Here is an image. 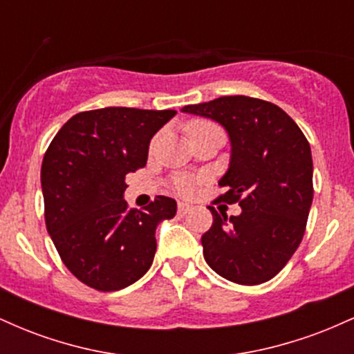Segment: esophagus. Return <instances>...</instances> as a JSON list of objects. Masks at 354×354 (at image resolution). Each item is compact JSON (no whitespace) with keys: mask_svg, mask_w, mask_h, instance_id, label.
<instances>
[{"mask_svg":"<svg viewBox=\"0 0 354 354\" xmlns=\"http://www.w3.org/2000/svg\"><path fill=\"white\" fill-rule=\"evenodd\" d=\"M189 209H191V206L188 205V203H180V205H178V214H181V216H185Z\"/></svg>","mask_w":354,"mask_h":354,"instance_id":"1","label":"esophagus"}]
</instances>
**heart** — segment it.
<instances>
[{"label":"heart","instance_id":"heart-1","mask_svg":"<svg viewBox=\"0 0 354 354\" xmlns=\"http://www.w3.org/2000/svg\"><path fill=\"white\" fill-rule=\"evenodd\" d=\"M211 126H216V124L209 123V121L206 120H194L191 121L186 129H188V135H193V133L211 128ZM173 189L176 191L178 194H181V196H193L194 191H196V181L188 176H178L173 180Z\"/></svg>","mask_w":354,"mask_h":354}]
</instances>
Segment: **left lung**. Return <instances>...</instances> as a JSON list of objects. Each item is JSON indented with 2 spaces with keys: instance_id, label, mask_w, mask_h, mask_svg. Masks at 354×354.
<instances>
[{
  "instance_id": "left-lung-1",
  "label": "left lung",
  "mask_w": 354,
  "mask_h": 354,
  "mask_svg": "<svg viewBox=\"0 0 354 354\" xmlns=\"http://www.w3.org/2000/svg\"><path fill=\"white\" fill-rule=\"evenodd\" d=\"M183 111L213 118L231 138V163L214 201L241 206L218 214L201 236L206 263L228 281L254 286L286 266L306 231L313 160L306 136L281 108L251 96H221ZM213 201V203H214Z\"/></svg>"
}]
</instances>
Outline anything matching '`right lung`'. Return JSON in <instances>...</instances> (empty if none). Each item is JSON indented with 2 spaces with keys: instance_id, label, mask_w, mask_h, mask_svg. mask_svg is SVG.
Here are the masks:
<instances>
[{
  "instance_id": "1",
  "label": "right lung",
  "mask_w": 354,
  "mask_h": 354,
  "mask_svg": "<svg viewBox=\"0 0 354 354\" xmlns=\"http://www.w3.org/2000/svg\"><path fill=\"white\" fill-rule=\"evenodd\" d=\"M174 109L111 106L66 121L41 166L44 221L61 261L98 291L129 286L151 266L158 223L176 214V201L156 196L136 211L123 200L124 176L143 168L154 133Z\"/></svg>"
}]
</instances>
